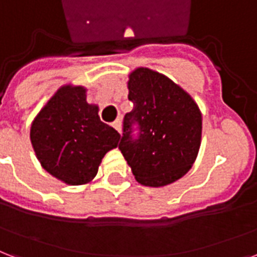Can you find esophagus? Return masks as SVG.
<instances>
[{
    "mask_svg": "<svg viewBox=\"0 0 257 257\" xmlns=\"http://www.w3.org/2000/svg\"><path fill=\"white\" fill-rule=\"evenodd\" d=\"M112 126H114V128L118 131L119 134H122V119H120V118L116 119V120L112 123Z\"/></svg>",
    "mask_w": 257,
    "mask_h": 257,
    "instance_id": "34e87169",
    "label": "esophagus"
}]
</instances>
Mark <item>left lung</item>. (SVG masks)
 Returning <instances> with one entry per match:
<instances>
[{"label": "left lung", "mask_w": 257, "mask_h": 257, "mask_svg": "<svg viewBox=\"0 0 257 257\" xmlns=\"http://www.w3.org/2000/svg\"><path fill=\"white\" fill-rule=\"evenodd\" d=\"M128 100L119 143L135 180L150 188L166 186L192 169L202 134V115L190 95L172 79L139 67L128 75ZM138 122V140L132 124Z\"/></svg>", "instance_id": "1"}]
</instances>
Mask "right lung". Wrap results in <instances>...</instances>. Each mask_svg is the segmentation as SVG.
<instances>
[{
  "label": "right lung",
  "mask_w": 257,
  "mask_h": 257,
  "mask_svg": "<svg viewBox=\"0 0 257 257\" xmlns=\"http://www.w3.org/2000/svg\"><path fill=\"white\" fill-rule=\"evenodd\" d=\"M99 107L87 103V88L65 84L40 110L31 126L37 160L51 176L67 185H85L97 174L107 151L120 135L99 118Z\"/></svg>",
  "instance_id": "obj_1"
}]
</instances>
